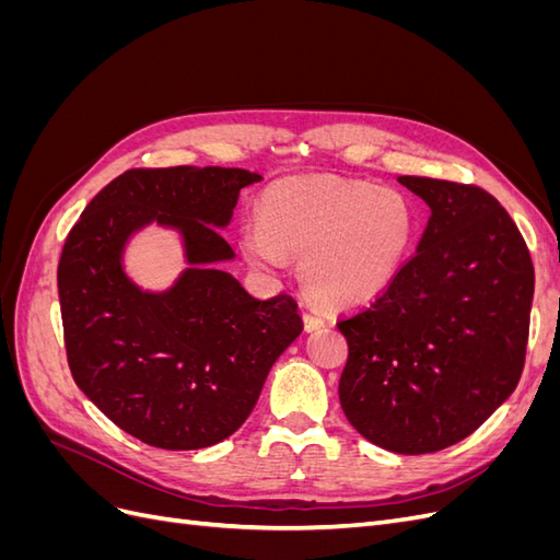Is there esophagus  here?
Returning a JSON list of instances; mask_svg holds the SVG:
<instances>
[{"label": "esophagus", "instance_id": "1", "mask_svg": "<svg viewBox=\"0 0 560 560\" xmlns=\"http://www.w3.org/2000/svg\"><path fill=\"white\" fill-rule=\"evenodd\" d=\"M325 322H327V317L317 311L303 313V327H306V331H315L319 327H325Z\"/></svg>", "mask_w": 560, "mask_h": 560}]
</instances>
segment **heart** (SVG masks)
Masks as SVG:
<instances>
[{"instance_id":"heart-1","label":"heart","mask_w":560,"mask_h":560,"mask_svg":"<svg viewBox=\"0 0 560 560\" xmlns=\"http://www.w3.org/2000/svg\"><path fill=\"white\" fill-rule=\"evenodd\" d=\"M416 235L418 212L401 191L336 175H296L264 194L261 222L243 229V252L261 270L301 259L311 296L329 308H352L393 284Z\"/></svg>"}]
</instances>
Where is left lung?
Instances as JSON below:
<instances>
[{
	"label": "left lung",
	"mask_w": 560,
	"mask_h": 560,
	"mask_svg": "<svg viewBox=\"0 0 560 560\" xmlns=\"http://www.w3.org/2000/svg\"><path fill=\"white\" fill-rule=\"evenodd\" d=\"M399 182L432 214L393 284L338 322L348 338L338 397L371 444L420 455L463 442L516 389L535 268L488 191L432 177Z\"/></svg>",
	"instance_id": "left-lung-1"
}]
</instances>
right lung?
Segmentation results:
<instances>
[{
    "label": "right lung",
    "mask_w": 560,
    "mask_h": 560,
    "mask_svg": "<svg viewBox=\"0 0 560 560\" xmlns=\"http://www.w3.org/2000/svg\"><path fill=\"white\" fill-rule=\"evenodd\" d=\"M243 167H135L100 191L67 235L58 294L67 362L100 411L140 442L194 451L238 430L270 366L303 331L290 294L254 299L226 270ZM149 223L180 233L189 269L163 293L135 285L125 245Z\"/></svg>",
    "instance_id": "right-lung-1"
}]
</instances>
